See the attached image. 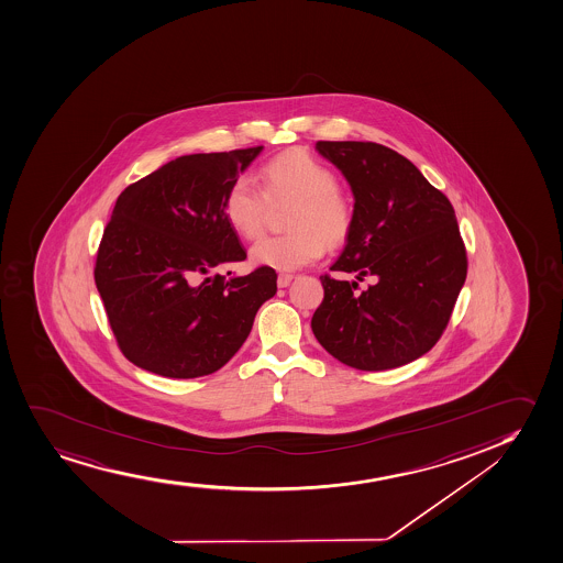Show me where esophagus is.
<instances>
[{
	"label": "esophagus",
	"instance_id": "obj_1",
	"mask_svg": "<svg viewBox=\"0 0 563 563\" xmlns=\"http://www.w3.org/2000/svg\"><path fill=\"white\" fill-rule=\"evenodd\" d=\"M291 275H288V273H280L277 277V285L278 288H286V286H290L291 283Z\"/></svg>",
	"mask_w": 563,
	"mask_h": 563
}]
</instances>
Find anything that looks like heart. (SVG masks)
Returning <instances> with one entry per match:
<instances>
[{
	"label": "heart",
	"mask_w": 563,
	"mask_h": 563,
	"mask_svg": "<svg viewBox=\"0 0 563 563\" xmlns=\"http://www.w3.org/2000/svg\"><path fill=\"white\" fill-rule=\"evenodd\" d=\"M251 177H235L222 198V216L235 234L254 240L262 234L267 206L291 202L285 235L262 238L251 246L254 266L296 272L317 262L328 246L346 241L354 224V206L336 187V176L322 161L305 152H286L267 161Z\"/></svg>",
	"instance_id": "obj_1"
}]
</instances>
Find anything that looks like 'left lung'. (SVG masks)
<instances>
[{"label":"left lung","mask_w":563,"mask_h":563,"mask_svg":"<svg viewBox=\"0 0 563 563\" xmlns=\"http://www.w3.org/2000/svg\"><path fill=\"white\" fill-rule=\"evenodd\" d=\"M354 192V224L331 272L312 333L347 367L387 371L427 354L448 325L466 280L455 209L408 158L374 142H317Z\"/></svg>","instance_id":"left-lung-1"}]
</instances>
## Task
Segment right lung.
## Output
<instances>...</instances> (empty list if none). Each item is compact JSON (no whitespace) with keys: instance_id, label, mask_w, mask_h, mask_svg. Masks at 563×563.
I'll list each match as a JSON object with an SVG mask.
<instances>
[{"instance_id":"add662e5","label":"right lung","mask_w":563,"mask_h":563,"mask_svg":"<svg viewBox=\"0 0 563 563\" xmlns=\"http://www.w3.org/2000/svg\"><path fill=\"white\" fill-rule=\"evenodd\" d=\"M264 146L170 161L121 192L97 253L96 285L126 360L165 378L224 367L277 294V273L227 278L246 258L222 216L228 185Z\"/></svg>"}]
</instances>
